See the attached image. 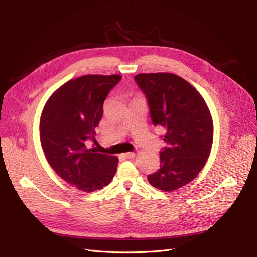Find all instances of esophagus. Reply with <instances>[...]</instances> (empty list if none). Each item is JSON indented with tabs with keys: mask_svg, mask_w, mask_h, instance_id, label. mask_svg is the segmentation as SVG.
I'll return each mask as SVG.
<instances>
[{
	"mask_svg": "<svg viewBox=\"0 0 257 257\" xmlns=\"http://www.w3.org/2000/svg\"><path fill=\"white\" fill-rule=\"evenodd\" d=\"M123 157L125 159H133L135 157V153L134 152H126V153H123Z\"/></svg>",
	"mask_w": 257,
	"mask_h": 257,
	"instance_id": "obj_1",
	"label": "esophagus"
}]
</instances>
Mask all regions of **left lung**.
Returning a JSON list of instances; mask_svg holds the SVG:
<instances>
[{"label": "left lung", "mask_w": 257, "mask_h": 257, "mask_svg": "<svg viewBox=\"0 0 257 257\" xmlns=\"http://www.w3.org/2000/svg\"><path fill=\"white\" fill-rule=\"evenodd\" d=\"M154 125L165 128L167 147L160 153V168L148 181L173 192L195 179L204 168L213 143V121L200 93L172 73L138 74Z\"/></svg>", "instance_id": "left-lung-1"}]
</instances>
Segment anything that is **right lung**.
<instances>
[{
  "mask_svg": "<svg viewBox=\"0 0 257 257\" xmlns=\"http://www.w3.org/2000/svg\"><path fill=\"white\" fill-rule=\"evenodd\" d=\"M121 75H84L65 82L46 102L40 138L51 168L68 184L83 192L108 185L119 160L88 147L103 116V104Z\"/></svg>",
  "mask_w": 257,
  "mask_h": 257,
  "instance_id": "right-lung-1",
  "label": "right lung"
}]
</instances>
